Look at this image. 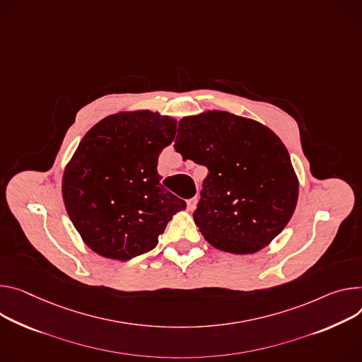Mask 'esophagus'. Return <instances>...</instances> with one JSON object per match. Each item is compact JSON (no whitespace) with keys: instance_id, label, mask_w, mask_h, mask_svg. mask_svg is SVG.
<instances>
[{"instance_id":"esophagus-1","label":"esophagus","mask_w":362,"mask_h":362,"mask_svg":"<svg viewBox=\"0 0 362 362\" xmlns=\"http://www.w3.org/2000/svg\"><path fill=\"white\" fill-rule=\"evenodd\" d=\"M196 204H198V199H196V198L187 199V211H193L196 208Z\"/></svg>"}]
</instances>
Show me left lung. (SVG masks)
Listing matches in <instances>:
<instances>
[{
    "instance_id": "obj_1",
    "label": "left lung",
    "mask_w": 362,
    "mask_h": 362,
    "mask_svg": "<svg viewBox=\"0 0 362 362\" xmlns=\"http://www.w3.org/2000/svg\"><path fill=\"white\" fill-rule=\"evenodd\" d=\"M175 148L209 170L193 219L211 245L252 254L283 231L298 204L299 180L270 128L206 111L179 121Z\"/></svg>"
}]
</instances>
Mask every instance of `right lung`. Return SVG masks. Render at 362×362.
<instances>
[{
    "mask_svg": "<svg viewBox=\"0 0 362 362\" xmlns=\"http://www.w3.org/2000/svg\"><path fill=\"white\" fill-rule=\"evenodd\" d=\"M176 124L148 110L118 112L81 140L64 169L62 194L76 231L96 254L127 261L153 250L172 216L186 208L157 173Z\"/></svg>",
    "mask_w": 362,
    "mask_h": 362,
    "instance_id": "1",
    "label": "right lung"
}]
</instances>
